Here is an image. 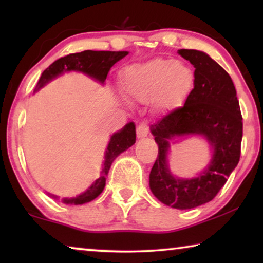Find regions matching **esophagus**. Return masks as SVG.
<instances>
[{
	"mask_svg": "<svg viewBox=\"0 0 263 263\" xmlns=\"http://www.w3.org/2000/svg\"><path fill=\"white\" fill-rule=\"evenodd\" d=\"M149 133V128H148V124H147V122H141L138 125V128H136V135H138L139 139L141 138H145V136L148 135Z\"/></svg>",
	"mask_w": 263,
	"mask_h": 263,
	"instance_id": "1",
	"label": "esophagus"
}]
</instances>
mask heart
Instances as JSON below:
<instances>
[{
  "label": "heart",
  "instance_id": "b5f03b06",
  "mask_svg": "<svg viewBox=\"0 0 263 263\" xmlns=\"http://www.w3.org/2000/svg\"><path fill=\"white\" fill-rule=\"evenodd\" d=\"M122 85L129 98L142 103L154 98L159 109L172 110L192 91L194 73L185 63L158 57L125 68Z\"/></svg>",
  "mask_w": 263,
  "mask_h": 263
}]
</instances>
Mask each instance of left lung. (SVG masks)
Returning a JSON list of instances; mask_svg holds the SVG:
<instances>
[{
	"label": "left lung",
	"instance_id": "obj_1",
	"mask_svg": "<svg viewBox=\"0 0 263 263\" xmlns=\"http://www.w3.org/2000/svg\"><path fill=\"white\" fill-rule=\"evenodd\" d=\"M178 53L195 68L194 88L184 105L151 127L158 143V157L149 174V188L164 204L190 210L213 200L235 170L240 157L243 122L228 71L199 50L181 49ZM190 134L204 136L214 148V157L197 178L176 179L167 165L170 140Z\"/></svg>",
	"mask_w": 263,
	"mask_h": 263
}]
</instances>
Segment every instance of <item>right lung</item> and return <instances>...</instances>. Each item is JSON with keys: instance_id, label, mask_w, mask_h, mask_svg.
<instances>
[{"instance_id": "right-lung-1", "label": "right lung", "mask_w": 263, "mask_h": 263, "mask_svg": "<svg viewBox=\"0 0 263 263\" xmlns=\"http://www.w3.org/2000/svg\"><path fill=\"white\" fill-rule=\"evenodd\" d=\"M127 55L128 51H92V50L69 53V55L61 57V59L55 61L51 66H49V68H46L43 71L42 77L38 81L37 89L42 88L45 84L59 77L63 71L70 70L81 71V73L88 75V77L104 84L110 68ZM135 139V124L133 122L125 124L124 128L121 129L120 132L115 133L111 136L109 145H107L102 176L85 193L80 194L77 197H73V199H63V202L82 204L95 200L97 196L100 195L104 186H105L106 176L109 174L112 161L116 159L118 154L124 152L125 149L134 145Z\"/></svg>"}]
</instances>
